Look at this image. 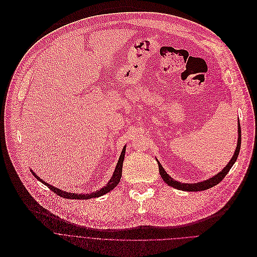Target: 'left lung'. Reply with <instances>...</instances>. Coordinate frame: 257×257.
<instances>
[{
    "instance_id": "1",
    "label": "left lung",
    "mask_w": 257,
    "mask_h": 257,
    "mask_svg": "<svg viewBox=\"0 0 257 257\" xmlns=\"http://www.w3.org/2000/svg\"><path fill=\"white\" fill-rule=\"evenodd\" d=\"M240 147H241V127H240V123H238V144H237V148L236 151L234 153V156L232 157V159L230 160V162L228 163V165L220 172L218 173L216 176L206 180V181H202V182H198V183H180L178 181H175L173 178H171L163 169V167L161 166V164L158 162L159 165V173L161 175V177L163 178V180L171 187L180 189V190H184V191H201V190H206L209 189L215 185H217L218 183H220L225 176L228 174V172L230 171V169L232 168V166L234 165V163L236 162L238 155H239V152H240Z\"/></svg>"
}]
</instances>
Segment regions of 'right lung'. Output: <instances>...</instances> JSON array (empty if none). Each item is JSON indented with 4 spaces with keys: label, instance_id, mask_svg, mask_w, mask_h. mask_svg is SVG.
Wrapping results in <instances>:
<instances>
[{
    "label": "right lung",
    "instance_id": "right-lung-1",
    "mask_svg": "<svg viewBox=\"0 0 257 257\" xmlns=\"http://www.w3.org/2000/svg\"><path fill=\"white\" fill-rule=\"evenodd\" d=\"M124 154H125V147L122 149V152L120 154V157H119V160L117 162V165H116V168L114 170V173L110 179V181L107 183L106 186H104L103 188H101L99 190H97L96 192H93V193H90V194H78V193H70V192H66L64 190H61V189H58L57 187H54L49 185L48 183H46L45 181H43L42 179H40V177H38L32 170H31V173L34 175V177L39 180L40 182H42L43 184H45L46 186H48V188L50 190H53L56 194L62 196V197H65V198H70V199H89V198H92V197H98V196H101L103 195L107 192H109L110 190H112L120 181V178H121V173H122V163H123V159H124Z\"/></svg>",
    "mask_w": 257,
    "mask_h": 257
}]
</instances>
